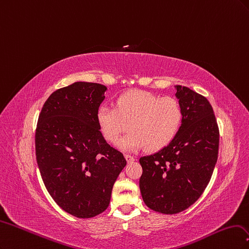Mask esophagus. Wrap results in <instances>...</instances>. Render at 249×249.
Listing matches in <instances>:
<instances>
[{
    "label": "esophagus",
    "mask_w": 249,
    "mask_h": 249,
    "mask_svg": "<svg viewBox=\"0 0 249 249\" xmlns=\"http://www.w3.org/2000/svg\"><path fill=\"white\" fill-rule=\"evenodd\" d=\"M125 158L127 160V162H132V161H134V160H135V158L132 155H130V154H125Z\"/></svg>",
    "instance_id": "34e87169"
}]
</instances>
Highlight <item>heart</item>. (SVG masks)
<instances>
[{"instance_id":"heart-1","label":"heart","mask_w":249,"mask_h":249,"mask_svg":"<svg viewBox=\"0 0 249 249\" xmlns=\"http://www.w3.org/2000/svg\"><path fill=\"white\" fill-rule=\"evenodd\" d=\"M183 121L184 110L177 98L146 91L124 93L116 107L102 104L97 111L100 130L111 143H117L131 128L120 143L126 150L163 149L178 135Z\"/></svg>"}]
</instances>
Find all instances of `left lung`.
<instances>
[{
  "label": "left lung",
  "instance_id": "1",
  "mask_svg": "<svg viewBox=\"0 0 249 249\" xmlns=\"http://www.w3.org/2000/svg\"><path fill=\"white\" fill-rule=\"evenodd\" d=\"M176 90L184 110L180 132L157 153L140 158L143 202L163 214L182 212L196 202L218 157L219 128L210 102L187 87Z\"/></svg>",
  "mask_w": 249,
  "mask_h": 249
}]
</instances>
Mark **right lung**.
<instances>
[{
    "mask_svg": "<svg viewBox=\"0 0 249 249\" xmlns=\"http://www.w3.org/2000/svg\"><path fill=\"white\" fill-rule=\"evenodd\" d=\"M107 87L77 82L54 91L40 111L36 159L51 196L64 211L91 218L109 205L127 161L104 140L97 111Z\"/></svg>",
    "mask_w": 249,
    "mask_h": 249,
    "instance_id": "right-lung-1",
    "label": "right lung"
}]
</instances>
